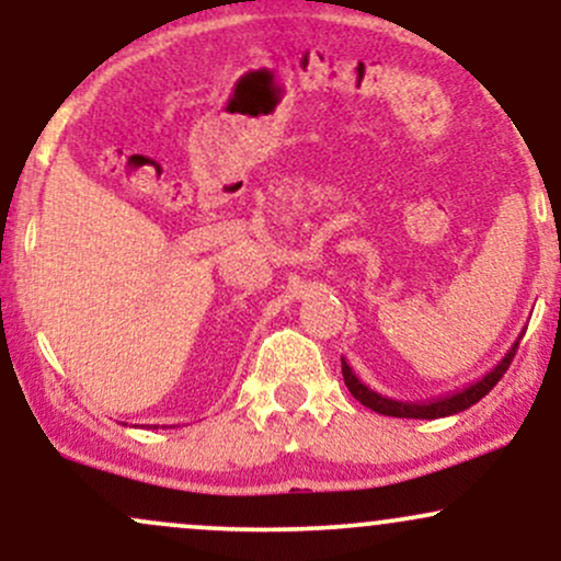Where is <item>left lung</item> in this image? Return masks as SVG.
<instances>
[{
  "label": "left lung",
  "instance_id": "1",
  "mask_svg": "<svg viewBox=\"0 0 561 561\" xmlns=\"http://www.w3.org/2000/svg\"><path fill=\"white\" fill-rule=\"evenodd\" d=\"M519 340L523 337H517V343L508 347L506 356L501 358V362L495 364L493 369L488 371L482 379H478L474 385H469V388L459 390V392H450V396H446V398H435V401H420V403L396 401V398L379 396L377 390H371L369 385H364L362 379H358V375L351 369V364H347L345 358H340V362H343V379H345L347 390H351V396L356 398V401H362L366 409L377 411V414H385V416H398V420H440V416H450V414H459V411H467L469 405L478 403L480 398H485L488 392L499 385V379L504 377L508 364H512L514 353H517Z\"/></svg>",
  "mask_w": 561,
  "mask_h": 561
}]
</instances>
